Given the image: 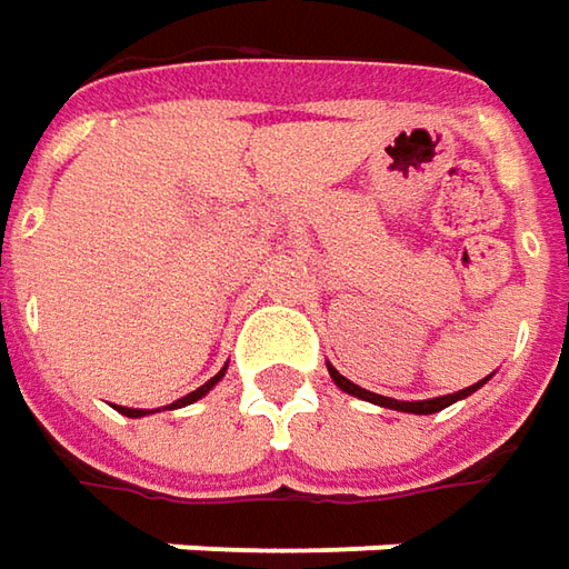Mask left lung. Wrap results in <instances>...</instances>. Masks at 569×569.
I'll use <instances>...</instances> for the list:
<instances>
[{
	"instance_id": "left-lung-1",
	"label": "left lung",
	"mask_w": 569,
	"mask_h": 569,
	"mask_svg": "<svg viewBox=\"0 0 569 569\" xmlns=\"http://www.w3.org/2000/svg\"><path fill=\"white\" fill-rule=\"evenodd\" d=\"M328 371H331V378H335V383L343 390V393H352V397L366 399V402H375V406H383V409H397V411H411V415H433V411L446 409V406H452V402H458V399L471 397L473 390H480L483 383L489 381V378H483L480 383H473V387H468V390H458V393H449V397H437V399H421V402H399V399H390V397H378V393H371V390H362V387H356L352 381H347L337 368L328 366Z\"/></svg>"
}]
</instances>
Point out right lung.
Masks as SVG:
<instances>
[{
    "label": "right lung",
    "instance_id": "obj_1",
    "mask_svg": "<svg viewBox=\"0 0 569 569\" xmlns=\"http://www.w3.org/2000/svg\"><path fill=\"white\" fill-rule=\"evenodd\" d=\"M222 375H226V368H222V371H219L217 378H210V381L203 383V387H198V390H194V393H188V397H182V399H179V402H172L170 409H179V406H188V402H194V399L207 397V393H210V387H213V383H217L219 378H222ZM117 409L123 411V415H129V418H139V415H144L142 409H123V406H117Z\"/></svg>",
    "mask_w": 569,
    "mask_h": 569
}]
</instances>
